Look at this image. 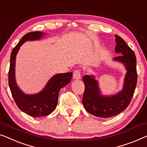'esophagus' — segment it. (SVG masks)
Returning <instances> with one entry per match:
<instances>
[{
    "label": "esophagus",
    "mask_w": 147,
    "mask_h": 147,
    "mask_svg": "<svg viewBox=\"0 0 147 147\" xmlns=\"http://www.w3.org/2000/svg\"><path fill=\"white\" fill-rule=\"evenodd\" d=\"M73 78L74 80H78L81 79V72L80 70H75L73 74Z\"/></svg>",
    "instance_id": "1"
}]
</instances>
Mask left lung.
I'll return each mask as SVG.
<instances>
[{"mask_svg":"<svg viewBox=\"0 0 147 147\" xmlns=\"http://www.w3.org/2000/svg\"><path fill=\"white\" fill-rule=\"evenodd\" d=\"M115 52L121 55L113 60L122 63L127 71L122 89L114 95H102L95 76L86 75L83 78L85 84L83 105L88 113L98 117H111L123 111L130 103L137 86V60L135 53L117 35H115Z\"/></svg>","mask_w":147,"mask_h":147,"instance_id":"left-lung-1","label":"left lung"}]
</instances>
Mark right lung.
Instances as JSON below:
<instances>
[{
	"instance_id": "right-lung-1",
	"label": "right lung",
	"mask_w": 147,
	"mask_h": 147,
	"mask_svg": "<svg viewBox=\"0 0 147 147\" xmlns=\"http://www.w3.org/2000/svg\"><path fill=\"white\" fill-rule=\"evenodd\" d=\"M45 36L42 32H32L24 35L12 51L10 55L8 84L14 101L19 109L34 117L50 115L56 109L58 104L59 91L71 82L72 72L58 74L49 80L42 91L34 94H26L16 84L15 76L16 57L20 46L26 41L39 40Z\"/></svg>"
}]
</instances>
